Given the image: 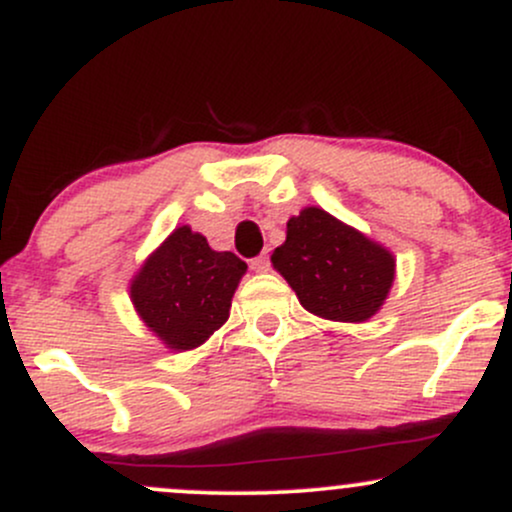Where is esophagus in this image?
<instances>
[{"instance_id":"34e87169","label":"esophagus","mask_w":512,"mask_h":512,"mask_svg":"<svg viewBox=\"0 0 512 512\" xmlns=\"http://www.w3.org/2000/svg\"><path fill=\"white\" fill-rule=\"evenodd\" d=\"M250 267L255 269V272H260V274H262V272H269V269H272V260H269L267 252H262L260 257H255V260L250 262Z\"/></svg>"}]
</instances>
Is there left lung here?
Here are the masks:
<instances>
[{
	"mask_svg": "<svg viewBox=\"0 0 512 512\" xmlns=\"http://www.w3.org/2000/svg\"><path fill=\"white\" fill-rule=\"evenodd\" d=\"M272 262L305 310L337 322L375 315L395 279L390 252L317 207L286 223Z\"/></svg>",
	"mask_w": 512,
	"mask_h": 512,
	"instance_id": "obj_1",
	"label": "left lung"
}]
</instances>
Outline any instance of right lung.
I'll return each mask as SVG.
<instances>
[{"instance_id":"right-lung-1","label":"right lung","mask_w":512,"mask_h":512,"mask_svg":"<svg viewBox=\"0 0 512 512\" xmlns=\"http://www.w3.org/2000/svg\"><path fill=\"white\" fill-rule=\"evenodd\" d=\"M245 269L233 252L211 250L204 236L175 228L139 269L134 308L170 349H195L228 320Z\"/></svg>"}]
</instances>
